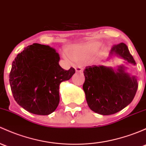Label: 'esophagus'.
I'll return each instance as SVG.
<instances>
[{"label":"esophagus","mask_w":146,"mask_h":146,"mask_svg":"<svg viewBox=\"0 0 146 146\" xmlns=\"http://www.w3.org/2000/svg\"><path fill=\"white\" fill-rule=\"evenodd\" d=\"M76 72H79V73H81V72L83 71V70H82V68H80V67H76Z\"/></svg>","instance_id":"1"}]
</instances>
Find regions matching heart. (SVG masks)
<instances>
[{"instance_id":"1","label":"heart","mask_w":146,"mask_h":146,"mask_svg":"<svg viewBox=\"0 0 146 146\" xmlns=\"http://www.w3.org/2000/svg\"><path fill=\"white\" fill-rule=\"evenodd\" d=\"M99 47L97 42H90L79 46L68 52L69 56L77 62H82L91 57Z\"/></svg>"}]
</instances>
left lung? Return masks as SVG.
Masks as SVG:
<instances>
[{"label":"left lung","instance_id":"obj_1","mask_svg":"<svg viewBox=\"0 0 146 146\" xmlns=\"http://www.w3.org/2000/svg\"><path fill=\"white\" fill-rule=\"evenodd\" d=\"M114 55L123 59L127 64L136 65L123 42L112 47L110 56ZM126 69L123 65L117 68L95 65L86 67L82 88L88 106L92 111L103 115L115 114L132 101L137 91L138 81L136 76H130Z\"/></svg>","mask_w":146,"mask_h":146}]
</instances>
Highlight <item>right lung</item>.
Returning a JSON list of instances; mask_svg holds the SVG:
<instances>
[{
    "mask_svg": "<svg viewBox=\"0 0 146 146\" xmlns=\"http://www.w3.org/2000/svg\"><path fill=\"white\" fill-rule=\"evenodd\" d=\"M59 54L49 45L33 43L13 61L10 84L16 102L29 113L47 115L59 103V85L68 80L75 69L64 70Z\"/></svg>",
    "mask_w": 146,
    "mask_h": 146,
    "instance_id": "right-lung-1",
    "label": "right lung"
}]
</instances>
